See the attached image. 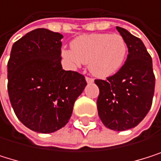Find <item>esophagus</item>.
I'll list each match as a JSON object with an SVG mask.
<instances>
[{"label":"esophagus","instance_id":"obj_1","mask_svg":"<svg viewBox=\"0 0 161 161\" xmlns=\"http://www.w3.org/2000/svg\"><path fill=\"white\" fill-rule=\"evenodd\" d=\"M85 80H86L87 83H92V82L94 81V80H93L92 78H89V77H86V78H85Z\"/></svg>","mask_w":161,"mask_h":161}]
</instances>
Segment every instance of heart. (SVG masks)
Masks as SVG:
<instances>
[{"label":"heart","mask_w":161,"mask_h":161,"mask_svg":"<svg viewBox=\"0 0 161 161\" xmlns=\"http://www.w3.org/2000/svg\"><path fill=\"white\" fill-rule=\"evenodd\" d=\"M72 50H62V57L73 68L88 63L91 73L98 78L110 77L125 63L128 46L120 34L92 33L75 38Z\"/></svg>","instance_id":"obj_1"}]
</instances>
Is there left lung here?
Segmentation results:
<instances>
[{
	"label": "left lung",
	"mask_w": 161,
	"mask_h": 161,
	"mask_svg": "<svg viewBox=\"0 0 161 161\" xmlns=\"http://www.w3.org/2000/svg\"><path fill=\"white\" fill-rule=\"evenodd\" d=\"M128 46V58L116 74L107 80H95L100 89L97 108L103 124L121 131L137 126L149 112L156 78L150 53L141 39L116 27Z\"/></svg>",
	"instance_id": "1"
}]
</instances>
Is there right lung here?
Here are the masks:
<instances>
[{
    "instance_id": "add662e5",
    "label": "right lung",
    "mask_w": 161,
    "mask_h": 161,
    "mask_svg": "<svg viewBox=\"0 0 161 161\" xmlns=\"http://www.w3.org/2000/svg\"><path fill=\"white\" fill-rule=\"evenodd\" d=\"M63 35L36 29L16 41L7 62V91L17 118L30 130L51 133L64 127L86 86L83 75L61 66Z\"/></svg>"
}]
</instances>
